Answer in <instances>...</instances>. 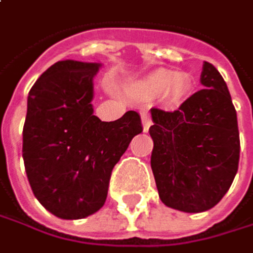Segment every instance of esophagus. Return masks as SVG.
<instances>
[{"instance_id": "obj_1", "label": "esophagus", "mask_w": 253, "mask_h": 253, "mask_svg": "<svg viewBox=\"0 0 253 253\" xmlns=\"http://www.w3.org/2000/svg\"><path fill=\"white\" fill-rule=\"evenodd\" d=\"M141 117H142V126H144V130H145V132H148L150 126L153 124V121H151V117H150L148 111H142V112H141Z\"/></svg>"}]
</instances>
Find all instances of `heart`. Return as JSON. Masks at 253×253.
<instances>
[{
  "mask_svg": "<svg viewBox=\"0 0 253 253\" xmlns=\"http://www.w3.org/2000/svg\"><path fill=\"white\" fill-rule=\"evenodd\" d=\"M136 90L144 96H162L165 105L178 108L193 91V80L185 72L170 69H156L138 81Z\"/></svg>",
  "mask_w": 253,
  "mask_h": 253,
  "instance_id": "b5f03b06",
  "label": "heart"
}]
</instances>
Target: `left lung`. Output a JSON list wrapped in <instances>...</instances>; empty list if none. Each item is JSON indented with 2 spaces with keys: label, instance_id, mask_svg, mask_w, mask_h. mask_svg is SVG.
<instances>
[{
  "label": "left lung",
  "instance_id": "left-lung-1",
  "mask_svg": "<svg viewBox=\"0 0 253 253\" xmlns=\"http://www.w3.org/2000/svg\"><path fill=\"white\" fill-rule=\"evenodd\" d=\"M200 83L205 88L179 109H151V169L159 196L168 208L188 213L221 202L240 157L237 114L222 75L205 62Z\"/></svg>",
  "mask_w": 253,
  "mask_h": 253
}]
</instances>
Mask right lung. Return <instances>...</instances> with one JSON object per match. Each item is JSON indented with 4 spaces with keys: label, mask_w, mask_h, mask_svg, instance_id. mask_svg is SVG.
I'll return each mask as SVG.
<instances>
[{
    "label": "right lung",
    "mask_w": 253,
    "mask_h": 253,
    "mask_svg": "<svg viewBox=\"0 0 253 253\" xmlns=\"http://www.w3.org/2000/svg\"><path fill=\"white\" fill-rule=\"evenodd\" d=\"M100 66L59 60L29 90L25 170L37 200L62 219H81L103 206L114 166L142 132L136 111L115 121L93 115V78Z\"/></svg>",
    "instance_id": "add662e5"
}]
</instances>
